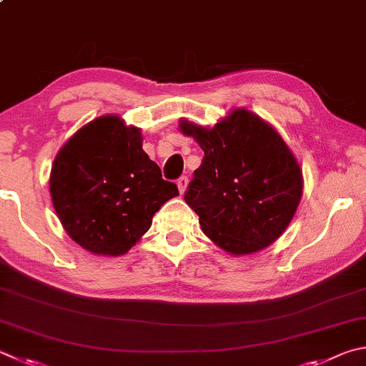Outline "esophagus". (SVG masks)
<instances>
[{
  "instance_id": "34e87169",
  "label": "esophagus",
  "mask_w": 366,
  "mask_h": 366,
  "mask_svg": "<svg viewBox=\"0 0 366 366\" xmlns=\"http://www.w3.org/2000/svg\"><path fill=\"white\" fill-rule=\"evenodd\" d=\"M187 184H189V177L187 176H181L177 179V187L181 194H184L185 189H187Z\"/></svg>"
}]
</instances>
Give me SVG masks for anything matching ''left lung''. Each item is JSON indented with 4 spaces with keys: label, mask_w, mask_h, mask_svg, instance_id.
Masks as SVG:
<instances>
[{
    "label": "left lung",
    "mask_w": 366,
    "mask_h": 366,
    "mask_svg": "<svg viewBox=\"0 0 366 366\" xmlns=\"http://www.w3.org/2000/svg\"><path fill=\"white\" fill-rule=\"evenodd\" d=\"M204 152L184 198L202 230L232 254H251L280 237L302 195V172L280 134L237 109L206 129L182 122Z\"/></svg>",
    "instance_id": "obj_1"
}]
</instances>
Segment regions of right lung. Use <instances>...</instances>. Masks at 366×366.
<instances>
[{
  "label": "right lung",
  "mask_w": 366,
  "mask_h": 366,
  "mask_svg": "<svg viewBox=\"0 0 366 366\" xmlns=\"http://www.w3.org/2000/svg\"><path fill=\"white\" fill-rule=\"evenodd\" d=\"M52 204L67 234L94 254L119 256L150 229L152 217L179 195L142 150L137 128L114 115L83 126L51 171Z\"/></svg>",
  "instance_id": "add662e5"
}]
</instances>
